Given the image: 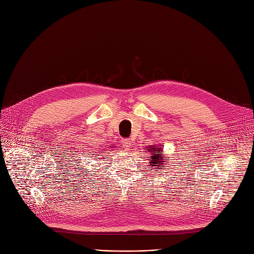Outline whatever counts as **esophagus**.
<instances>
[{"label":"esophagus","mask_w":254,"mask_h":254,"mask_svg":"<svg viewBox=\"0 0 254 254\" xmlns=\"http://www.w3.org/2000/svg\"><path fill=\"white\" fill-rule=\"evenodd\" d=\"M123 145L125 146V148L127 150H130L132 147V142L129 139H124L123 140Z\"/></svg>","instance_id":"obj_1"}]
</instances>
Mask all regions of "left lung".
<instances>
[{
    "label": "left lung",
    "mask_w": 254,
    "mask_h": 254,
    "mask_svg": "<svg viewBox=\"0 0 254 254\" xmlns=\"http://www.w3.org/2000/svg\"><path fill=\"white\" fill-rule=\"evenodd\" d=\"M163 147H161V146L151 145L150 147L146 150L147 152H150V157H148L150 166L156 167V169H158V170L163 169L162 167H164L165 164H167L165 162L166 157H164V154H163Z\"/></svg>",
    "instance_id": "1"
}]
</instances>
